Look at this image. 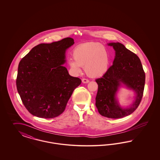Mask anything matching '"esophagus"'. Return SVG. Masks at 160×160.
Wrapping results in <instances>:
<instances>
[{"mask_svg": "<svg viewBox=\"0 0 160 160\" xmlns=\"http://www.w3.org/2000/svg\"><path fill=\"white\" fill-rule=\"evenodd\" d=\"M82 82L83 83H88L89 82V80L88 79H86V78H83L82 79Z\"/></svg>", "mask_w": 160, "mask_h": 160, "instance_id": "1", "label": "esophagus"}]
</instances>
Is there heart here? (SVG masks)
Wrapping results in <instances>:
<instances>
[{"label":"heart","instance_id":"heart-1","mask_svg":"<svg viewBox=\"0 0 160 160\" xmlns=\"http://www.w3.org/2000/svg\"><path fill=\"white\" fill-rule=\"evenodd\" d=\"M74 58L69 64L76 73L82 72V67L88 76L99 77L104 75L110 65V56L106 47L97 42H89L78 46L73 52Z\"/></svg>","mask_w":160,"mask_h":160}]
</instances>
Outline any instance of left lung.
<instances>
[{
    "instance_id": "obj_1",
    "label": "left lung",
    "mask_w": 160,
    "mask_h": 160,
    "mask_svg": "<svg viewBox=\"0 0 160 160\" xmlns=\"http://www.w3.org/2000/svg\"><path fill=\"white\" fill-rule=\"evenodd\" d=\"M115 51L113 65L101 78L96 79L98 89L95 105L99 114L113 119L133 113L139 106L145 88V73L139 58L119 42L108 44ZM123 84L135 92V101L123 108L116 98L117 92Z\"/></svg>"
}]
</instances>
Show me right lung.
Wrapping results in <instances>:
<instances>
[{
  "mask_svg": "<svg viewBox=\"0 0 160 160\" xmlns=\"http://www.w3.org/2000/svg\"><path fill=\"white\" fill-rule=\"evenodd\" d=\"M74 44L66 38L34 47L20 61L16 80L24 106L35 116L50 119L62 114L82 80L71 76L62 65L67 50Z\"/></svg>",
  "mask_w": 160,
  "mask_h": 160,
  "instance_id": "obj_1",
  "label": "right lung"
}]
</instances>
